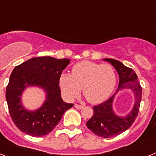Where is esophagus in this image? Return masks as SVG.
I'll list each match as a JSON object with an SVG mask.
<instances>
[{"label":"esophagus","instance_id":"1","mask_svg":"<svg viewBox=\"0 0 156 156\" xmlns=\"http://www.w3.org/2000/svg\"><path fill=\"white\" fill-rule=\"evenodd\" d=\"M75 108H77V109H82L83 108V105H81L75 104Z\"/></svg>","mask_w":156,"mask_h":156}]
</instances>
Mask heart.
I'll return each mask as SVG.
<instances>
[{
  "label": "heart",
  "mask_w": 156,
  "mask_h": 156,
  "mask_svg": "<svg viewBox=\"0 0 156 156\" xmlns=\"http://www.w3.org/2000/svg\"><path fill=\"white\" fill-rule=\"evenodd\" d=\"M116 83L113 67L108 64L82 62L76 65L72 74H62L59 85L65 97L73 100L80 94L90 103L101 102L109 97Z\"/></svg>",
  "instance_id": "b5f03b06"
}]
</instances>
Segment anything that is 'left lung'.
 <instances>
[{"label": "left lung", "mask_w": 156, "mask_h": 156, "mask_svg": "<svg viewBox=\"0 0 156 156\" xmlns=\"http://www.w3.org/2000/svg\"><path fill=\"white\" fill-rule=\"evenodd\" d=\"M104 60L111 63L119 73V83L115 93L119 90L129 88L135 94V107L132 112L126 117H117L112 111L111 105L115 93L108 100L93 106L94 114L87 122V126L99 137L109 138L126 131L133 123L138 115L142 97V87L137 81V74L132 69L126 67L115 59L105 58Z\"/></svg>", "instance_id": "left-lung-1"}]
</instances>
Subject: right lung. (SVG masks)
Returning a JSON list of instances; mask_svg holds the SVG:
<instances>
[{"label":"right lung","mask_w":156,"mask_h":156,"mask_svg":"<svg viewBox=\"0 0 156 156\" xmlns=\"http://www.w3.org/2000/svg\"><path fill=\"white\" fill-rule=\"evenodd\" d=\"M69 64V59L33 58L16 66L6 87V100L11 118L18 129L33 137H43L58 125L66 110L73 104L64 102L61 98L59 79ZM39 86L47 92L42 107L30 112L20 101L23 90L28 86Z\"/></svg>","instance_id":"1"}]
</instances>
